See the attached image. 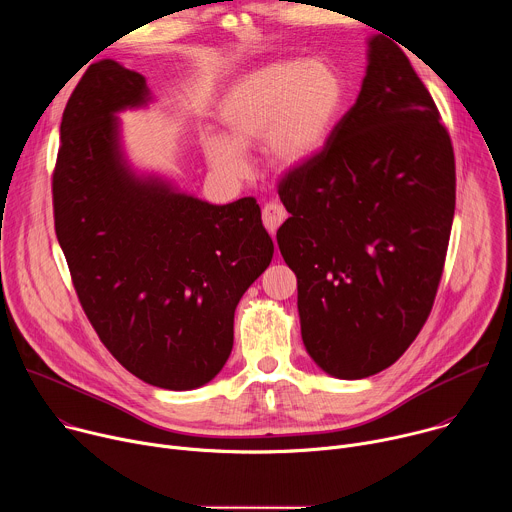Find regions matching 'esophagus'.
<instances>
[{"label":"esophagus","mask_w":512,"mask_h":512,"mask_svg":"<svg viewBox=\"0 0 512 512\" xmlns=\"http://www.w3.org/2000/svg\"><path fill=\"white\" fill-rule=\"evenodd\" d=\"M285 216H287V212L279 202H267L263 206V212H261L263 225L269 233H275L279 229V225L285 221Z\"/></svg>","instance_id":"34e87169"}]
</instances>
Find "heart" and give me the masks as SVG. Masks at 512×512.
I'll return each mask as SVG.
<instances>
[{
    "label": "heart",
    "instance_id": "obj_1",
    "mask_svg": "<svg viewBox=\"0 0 512 512\" xmlns=\"http://www.w3.org/2000/svg\"><path fill=\"white\" fill-rule=\"evenodd\" d=\"M346 87L324 58L275 60L241 77L221 103L225 137L208 133V164L229 178L247 176L245 148L263 139L277 168H302L324 148L340 119Z\"/></svg>",
    "mask_w": 512,
    "mask_h": 512
}]
</instances>
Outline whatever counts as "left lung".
Wrapping results in <instances>:
<instances>
[{"instance_id": "left-lung-1", "label": "left lung", "mask_w": 512, "mask_h": 512, "mask_svg": "<svg viewBox=\"0 0 512 512\" xmlns=\"http://www.w3.org/2000/svg\"><path fill=\"white\" fill-rule=\"evenodd\" d=\"M405 52L369 40L356 103L279 182L277 245L298 277L302 340L336 379L385 371L423 328L456 208L450 133Z\"/></svg>"}]
</instances>
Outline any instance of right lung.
Masks as SVG:
<instances>
[{
  "label": "right lung",
  "mask_w": 512,
  "mask_h": 512,
  "mask_svg": "<svg viewBox=\"0 0 512 512\" xmlns=\"http://www.w3.org/2000/svg\"><path fill=\"white\" fill-rule=\"evenodd\" d=\"M150 101L139 72L109 58L87 68L62 113L54 229L107 350L143 383L188 391L225 367L235 308L273 241L255 198L208 204L131 170L117 113Z\"/></svg>",
  "instance_id": "obj_1"
}]
</instances>
